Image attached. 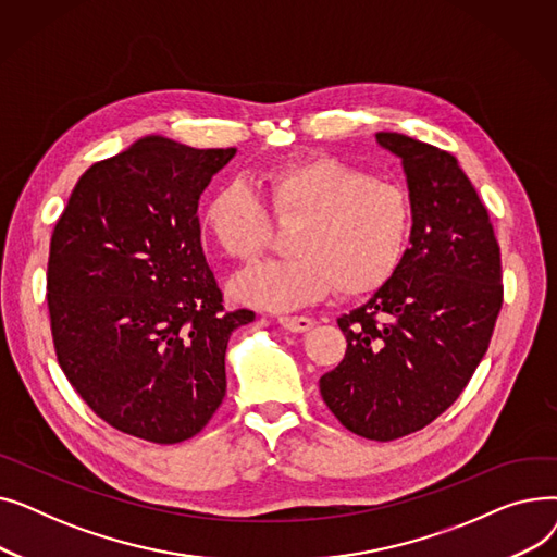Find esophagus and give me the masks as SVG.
<instances>
[{
  "label": "esophagus",
  "instance_id": "obj_1",
  "mask_svg": "<svg viewBox=\"0 0 557 557\" xmlns=\"http://www.w3.org/2000/svg\"><path fill=\"white\" fill-rule=\"evenodd\" d=\"M277 323L288 330V332H296V334H302V332H309L313 327V320L307 318V315H280Z\"/></svg>",
  "mask_w": 557,
  "mask_h": 557
}]
</instances>
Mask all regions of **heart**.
I'll return each instance as SVG.
<instances>
[{
    "label": "heart",
    "instance_id": "obj_1",
    "mask_svg": "<svg viewBox=\"0 0 557 557\" xmlns=\"http://www.w3.org/2000/svg\"><path fill=\"white\" fill-rule=\"evenodd\" d=\"M257 187L277 219H300L294 257L261 261L237 275L234 296L267 309H296L338 288L366 296L384 286L411 239L413 210L404 187L374 178L334 156H305L263 166ZM202 227L232 259L267 248L273 221L242 181L216 187L202 205Z\"/></svg>",
    "mask_w": 557,
    "mask_h": 557
}]
</instances>
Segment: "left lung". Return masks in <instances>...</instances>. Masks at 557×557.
<instances>
[{
	"instance_id": "left-lung-1",
	"label": "left lung",
	"mask_w": 557,
	"mask_h": 557,
	"mask_svg": "<svg viewBox=\"0 0 557 557\" xmlns=\"http://www.w3.org/2000/svg\"><path fill=\"white\" fill-rule=\"evenodd\" d=\"M401 160L411 248L376 294L338 318L343 361L320 376L338 422L388 443L424 429L458 399L502 311V252L458 160L401 133H376Z\"/></svg>"
}]
</instances>
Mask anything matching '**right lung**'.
I'll return each instance as SVG.
<instances>
[{"label": "right lung", "mask_w": 557, "mask_h": 557, "mask_svg": "<svg viewBox=\"0 0 557 557\" xmlns=\"http://www.w3.org/2000/svg\"><path fill=\"white\" fill-rule=\"evenodd\" d=\"M234 153L141 137L81 175L51 234L58 363L101 420L141 441L183 443L210 422L227 341L255 320L223 309L200 246V194Z\"/></svg>", "instance_id": "obj_1"}]
</instances>
